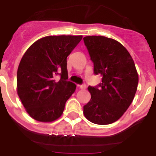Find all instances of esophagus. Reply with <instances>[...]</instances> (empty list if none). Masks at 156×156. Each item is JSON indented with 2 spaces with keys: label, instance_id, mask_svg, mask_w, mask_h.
<instances>
[{
  "label": "esophagus",
  "instance_id": "obj_1",
  "mask_svg": "<svg viewBox=\"0 0 156 156\" xmlns=\"http://www.w3.org/2000/svg\"><path fill=\"white\" fill-rule=\"evenodd\" d=\"M78 88H80V89H85L86 88V85H78Z\"/></svg>",
  "mask_w": 156,
  "mask_h": 156
}]
</instances>
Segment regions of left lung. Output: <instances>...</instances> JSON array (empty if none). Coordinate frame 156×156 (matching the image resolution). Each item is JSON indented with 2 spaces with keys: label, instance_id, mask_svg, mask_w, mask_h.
Listing matches in <instances>:
<instances>
[{
  "label": "left lung",
  "instance_id": "obj_1",
  "mask_svg": "<svg viewBox=\"0 0 156 156\" xmlns=\"http://www.w3.org/2000/svg\"><path fill=\"white\" fill-rule=\"evenodd\" d=\"M83 40L94 64V73L102 75L99 87L88 88L91 97L83 113L94 124H112L133 101L139 83L137 70L127 49L115 39L86 36Z\"/></svg>",
  "mask_w": 156,
  "mask_h": 156
}]
</instances>
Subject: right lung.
<instances>
[{"label": "right lung", "mask_w": 156, "mask_h": 156, "mask_svg": "<svg viewBox=\"0 0 156 156\" xmlns=\"http://www.w3.org/2000/svg\"><path fill=\"white\" fill-rule=\"evenodd\" d=\"M81 39V35L46 36L24 54L17 68V92L32 119L52 122L62 116L76 89L75 84L67 81V57Z\"/></svg>", "instance_id": "obj_1"}]
</instances>
